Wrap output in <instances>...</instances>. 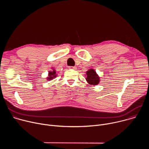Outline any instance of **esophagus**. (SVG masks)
Returning a JSON list of instances; mask_svg holds the SVG:
<instances>
[{"label":"esophagus","mask_w":149,"mask_h":149,"mask_svg":"<svg viewBox=\"0 0 149 149\" xmlns=\"http://www.w3.org/2000/svg\"><path fill=\"white\" fill-rule=\"evenodd\" d=\"M69 68H70V69H71V70H76V67H72V66H70V67H69Z\"/></svg>","instance_id":"esophagus-1"}]
</instances>
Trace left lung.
<instances>
[{
	"label": "left lung",
	"mask_w": 149,
	"mask_h": 149,
	"mask_svg": "<svg viewBox=\"0 0 149 149\" xmlns=\"http://www.w3.org/2000/svg\"><path fill=\"white\" fill-rule=\"evenodd\" d=\"M87 81L91 85H97L100 82V78L93 69H90L86 72Z\"/></svg>",
	"instance_id": "obj_1"
}]
</instances>
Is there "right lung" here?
Returning <instances> with one entry per match:
<instances>
[{
    "label": "right lung",
    "mask_w": 149,
    "mask_h": 149,
    "mask_svg": "<svg viewBox=\"0 0 149 149\" xmlns=\"http://www.w3.org/2000/svg\"><path fill=\"white\" fill-rule=\"evenodd\" d=\"M56 74L55 70H53L52 71H49V77H48L47 79H49V80H51L52 79H54V78L56 77Z\"/></svg>",
    "instance_id": "add662e5"
}]
</instances>
